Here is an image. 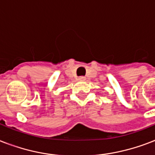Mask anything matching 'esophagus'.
I'll return each instance as SVG.
<instances>
[{
    "label": "esophagus",
    "instance_id": "34e87169",
    "mask_svg": "<svg viewBox=\"0 0 155 155\" xmlns=\"http://www.w3.org/2000/svg\"><path fill=\"white\" fill-rule=\"evenodd\" d=\"M79 80H80V81H85V80H86V78L84 77V76H80V77H79Z\"/></svg>",
    "mask_w": 155,
    "mask_h": 155
}]
</instances>
